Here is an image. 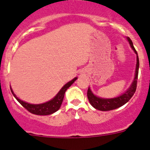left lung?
<instances>
[{
  "mask_svg": "<svg viewBox=\"0 0 150 150\" xmlns=\"http://www.w3.org/2000/svg\"><path fill=\"white\" fill-rule=\"evenodd\" d=\"M127 40L129 42L130 46H131L132 50H134V53L137 55V64H136V70H135L134 78L133 82L132 83L129 88L125 91L124 93L120 95V96L112 98H104L96 96L95 95H94L93 92L91 91V88L88 87V91H87V97H88V99L89 100V103L94 108L98 110L108 111L117 109L119 107L126 104L127 102L132 98V97L133 96L135 91H136L139 71V59L137 52L135 50L134 47L132 40L130 39L128 37H127Z\"/></svg>",
  "mask_w": 150,
  "mask_h": 150,
  "instance_id": "left-lung-1",
  "label": "left lung"
}]
</instances>
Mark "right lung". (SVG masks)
<instances>
[{"instance_id": "right-lung-1", "label": "right lung", "mask_w": 150, "mask_h": 150, "mask_svg": "<svg viewBox=\"0 0 150 150\" xmlns=\"http://www.w3.org/2000/svg\"><path fill=\"white\" fill-rule=\"evenodd\" d=\"M77 77H75L74 79H73L72 80H71L70 82L66 83L63 87L60 89V91L58 92L56 95L53 98L51 99L49 101H46L43 104H29L25 101H23V100H20L18 98V97L14 94L13 89L10 87V90H11L12 94L13 95V96L15 97L16 99L18 100L22 106H23L28 111H29L30 112L33 113V114L36 115H40V116H46V115H50L54 113L55 112H56L57 110H59V108L61 107V105L62 104V101H63L64 96V94H65V91H67V88L71 86V85L76 81Z\"/></svg>"}]
</instances>
